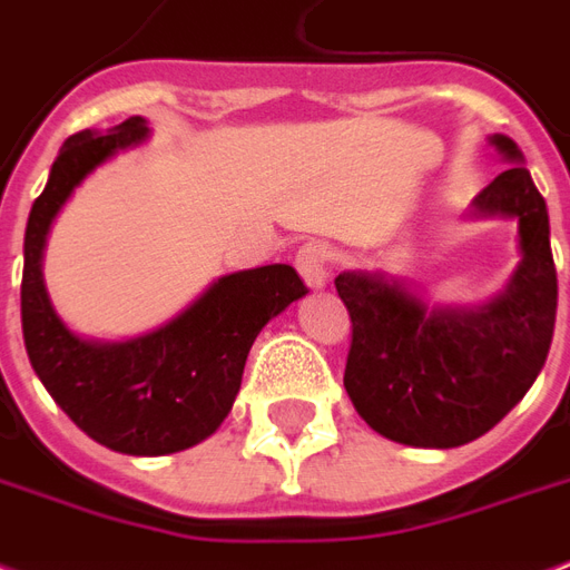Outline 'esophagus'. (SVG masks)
<instances>
[{
    "mask_svg": "<svg viewBox=\"0 0 570 570\" xmlns=\"http://www.w3.org/2000/svg\"><path fill=\"white\" fill-rule=\"evenodd\" d=\"M296 268L311 289H323L332 277V250L326 242H307L296 253Z\"/></svg>",
    "mask_w": 570,
    "mask_h": 570,
    "instance_id": "esophagus-1",
    "label": "esophagus"
}]
</instances>
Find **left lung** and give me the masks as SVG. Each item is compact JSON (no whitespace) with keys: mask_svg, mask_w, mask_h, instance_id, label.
Returning a JSON list of instances; mask_svg holds the SVG:
<instances>
[{"mask_svg":"<svg viewBox=\"0 0 570 570\" xmlns=\"http://www.w3.org/2000/svg\"><path fill=\"white\" fill-rule=\"evenodd\" d=\"M508 163L468 217L517 220L520 263L483 305H429L399 277L341 272V302L353 323L344 390L356 414L395 444L450 450L510 414L541 374L556 326L550 217L508 135H489Z\"/></svg>","mask_w":570,"mask_h":570,"instance_id":"1","label":"left lung"}]
</instances>
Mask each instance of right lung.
Segmentation results:
<instances>
[{
    "mask_svg": "<svg viewBox=\"0 0 570 570\" xmlns=\"http://www.w3.org/2000/svg\"><path fill=\"white\" fill-rule=\"evenodd\" d=\"M147 120L66 138L48 187L32 202L23 238L20 317L29 362L50 399L96 444L126 456H166L202 444L229 416L253 341L307 289L293 265L232 272L178 317L126 341L83 338L66 326L45 286L50 226L96 168L145 145Z\"/></svg>",
    "mask_w": 570,
    "mask_h": 570,
    "instance_id": "obj_1",
    "label": "right lung"
}]
</instances>
